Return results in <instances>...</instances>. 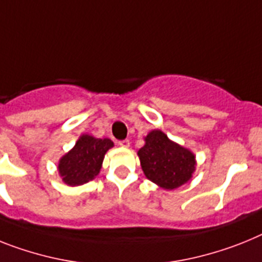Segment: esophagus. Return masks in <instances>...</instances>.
I'll list each match as a JSON object with an SVG mask.
<instances>
[{"instance_id":"1","label":"esophagus","mask_w":262,"mask_h":262,"mask_svg":"<svg viewBox=\"0 0 262 262\" xmlns=\"http://www.w3.org/2000/svg\"><path fill=\"white\" fill-rule=\"evenodd\" d=\"M118 146L122 147V148H128V147H129V140H127V139L120 140V142H118Z\"/></svg>"}]
</instances>
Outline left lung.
<instances>
[{"instance_id":"left-lung-1","label":"left lung","mask_w":262,"mask_h":262,"mask_svg":"<svg viewBox=\"0 0 262 262\" xmlns=\"http://www.w3.org/2000/svg\"><path fill=\"white\" fill-rule=\"evenodd\" d=\"M144 142L138 156L148 180L163 189H176L191 180L196 168L192 151L172 142L160 129L151 131Z\"/></svg>"}]
</instances>
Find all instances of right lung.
I'll use <instances>...</instances> for the list:
<instances>
[{
    "label": "right lung",
    "mask_w": 262,
    "mask_h": 262,
    "mask_svg": "<svg viewBox=\"0 0 262 262\" xmlns=\"http://www.w3.org/2000/svg\"><path fill=\"white\" fill-rule=\"evenodd\" d=\"M114 143L110 139H98L82 135L75 146L61 158L58 172L64 184L77 187L93 180L99 173L106 152Z\"/></svg>",
    "instance_id": "right-lung-1"
}]
</instances>
